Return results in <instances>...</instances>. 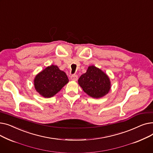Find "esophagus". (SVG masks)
I'll use <instances>...</instances> for the list:
<instances>
[{
    "label": "esophagus",
    "mask_w": 153,
    "mask_h": 153,
    "mask_svg": "<svg viewBox=\"0 0 153 153\" xmlns=\"http://www.w3.org/2000/svg\"><path fill=\"white\" fill-rule=\"evenodd\" d=\"M71 79L72 80V81H77L78 79V76L77 75L73 74L71 76Z\"/></svg>",
    "instance_id": "esophagus-1"
}]
</instances>
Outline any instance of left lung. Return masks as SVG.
<instances>
[{
    "mask_svg": "<svg viewBox=\"0 0 153 153\" xmlns=\"http://www.w3.org/2000/svg\"><path fill=\"white\" fill-rule=\"evenodd\" d=\"M78 83L87 95L95 99L105 96L111 88L108 76L94 66L88 68L85 73L79 77Z\"/></svg>",
    "mask_w": 153,
    "mask_h": 153,
    "instance_id": "1",
    "label": "left lung"
}]
</instances>
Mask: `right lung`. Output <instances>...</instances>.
I'll list each match as a JSON object with an SVG mask.
<instances>
[{
  "instance_id": "obj_1",
  "label": "right lung",
  "mask_w": 153,
  "mask_h": 153,
  "mask_svg": "<svg viewBox=\"0 0 153 153\" xmlns=\"http://www.w3.org/2000/svg\"><path fill=\"white\" fill-rule=\"evenodd\" d=\"M69 82L66 74L57 66H48L34 79L36 91L45 98L53 97Z\"/></svg>"
}]
</instances>
